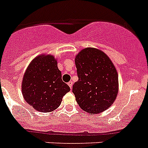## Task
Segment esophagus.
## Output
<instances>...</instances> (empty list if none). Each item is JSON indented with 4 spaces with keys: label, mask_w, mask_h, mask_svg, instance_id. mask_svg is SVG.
<instances>
[{
    "label": "esophagus",
    "mask_w": 148,
    "mask_h": 148,
    "mask_svg": "<svg viewBox=\"0 0 148 148\" xmlns=\"http://www.w3.org/2000/svg\"><path fill=\"white\" fill-rule=\"evenodd\" d=\"M68 85L70 87V89H72V88H73V82H72V81H70V82L68 83Z\"/></svg>",
    "instance_id": "esophagus-1"
}]
</instances>
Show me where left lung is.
I'll use <instances>...</instances> for the list:
<instances>
[{
  "label": "left lung",
  "instance_id": "obj_1",
  "mask_svg": "<svg viewBox=\"0 0 148 148\" xmlns=\"http://www.w3.org/2000/svg\"><path fill=\"white\" fill-rule=\"evenodd\" d=\"M78 80L73 92L84 112L98 114L113 104L118 94V74L108 56L95 47L81 50L75 58Z\"/></svg>",
  "mask_w": 148,
  "mask_h": 148
}]
</instances>
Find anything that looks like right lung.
<instances>
[{"instance_id": "obj_1", "label": "right lung", "mask_w": 148, "mask_h": 148, "mask_svg": "<svg viewBox=\"0 0 148 148\" xmlns=\"http://www.w3.org/2000/svg\"><path fill=\"white\" fill-rule=\"evenodd\" d=\"M25 101L38 112H51L60 106L70 89L62 81L57 59L51 54H41L31 62L22 81Z\"/></svg>"}]
</instances>
